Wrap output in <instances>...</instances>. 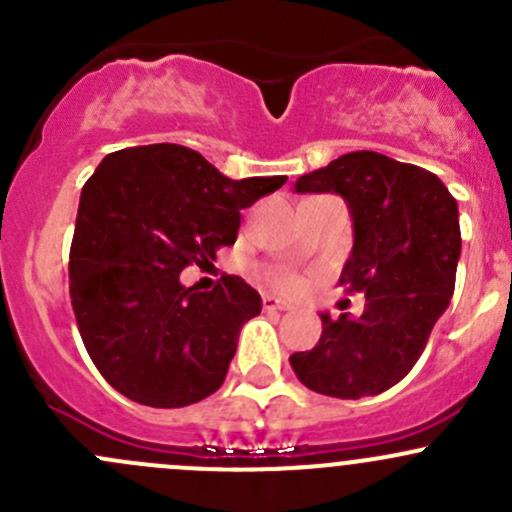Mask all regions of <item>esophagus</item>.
<instances>
[{"label":"esophagus","mask_w":512,"mask_h":512,"mask_svg":"<svg viewBox=\"0 0 512 512\" xmlns=\"http://www.w3.org/2000/svg\"><path fill=\"white\" fill-rule=\"evenodd\" d=\"M262 309H265V312H285V309H289V304L272 297V294H265V297H262Z\"/></svg>","instance_id":"1"}]
</instances>
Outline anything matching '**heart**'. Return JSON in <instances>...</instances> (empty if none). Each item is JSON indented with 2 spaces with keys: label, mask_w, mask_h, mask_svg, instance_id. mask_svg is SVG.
<instances>
[{
  "label": "heart",
  "mask_w": 512,
  "mask_h": 512,
  "mask_svg": "<svg viewBox=\"0 0 512 512\" xmlns=\"http://www.w3.org/2000/svg\"><path fill=\"white\" fill-rule=\"evenodd\" d=\"M267 282L275 289H282V292H299L304 285L302 277L294 270H287V267H272V270H267Z\"/></svg>",
  "instance_id": "obj_1"
}]
</instances>
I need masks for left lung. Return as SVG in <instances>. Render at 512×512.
<instances>
[{
  "label": "left lung",
  "mask_w": 512,
  "mask_h": 512,
  "mask_svg": "<svg viewBox=\"0 0 512 512\" xmlns=\"http://www.w3.org/2000/svg\"><path fill=\"white\" fill-rule=\"evenodd\" d=\"M297 193H339L354 220L339 285L366 297L359 319L322 314V337L289 356L307 389L334 399L376 396L418 361L456 287L461 227L456 198L428 170L354 151L302 175Z\"/></svg>",
  "instance_id": "obj_1"
}]
</instances>
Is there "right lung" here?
<instances>
[{
	"mask_svg": "<svg viewBox=\"0 0 512 512\" xmlns=\"http://www.w3.org/2000/svg\"><path fill=\"white\" fill-rule=\"evenodd\" d=\"M287 175L232 180L175 143L123 148L86 180L69 252L81 339L103 379L143 406L180 409L223 386L262 299L242 277L210 292L180 285L193 262L235 245L240 210Z\"/></svg>",
	"mask_w": 512,
	"mask_h": 512,
	"instance_id": "obj_1",
	"label": "right lung"
}]
</instances>
